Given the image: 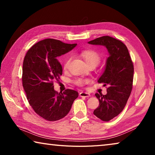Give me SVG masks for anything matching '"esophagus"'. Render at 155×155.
I'll return each mask as SVG.
<instances>
[{"label": "esophagus", "mask_w": 155, "mask_h": 155, "mask_svg": "<svg viewBox=\"0 0 155 155\" xmlns=\"http://www.w3.org/2000/svg\"><path fill=\"white\" fill-rule=\"evenodd\" d=\"M79 96L81 97H90V94L89 93H87V92H80L79 94Z\"/></svg>", "instance_id": "1"}]
</instances>
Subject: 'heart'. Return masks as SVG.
<instances>
[{
    "mask_svg": "<svg viewBox=\"0 0 155 155\" xmlns=\"http://www.w3.org/2000/svg\"><path fill=\"white\" fill-rule=\"evenodd\" d=\"M81 55L85 60V62L87 63L88 65L91 64H95L96 65L99 64L100 61H101V56H100L99 53L97 51H94V50L91 49H87V50H84V51H81ZM71 61V57H69L65 59L64 64V68L65 70H66L69 66L70 62ZM75 83L77 85L82 86L85 83L87 82V80L83 79V78H77L75 81Z\"/></svg>",
    "mask_w": 155,
    "mask_h": 155,
    "instance_id": "1",
    "label": "heart"
}]
</instances>
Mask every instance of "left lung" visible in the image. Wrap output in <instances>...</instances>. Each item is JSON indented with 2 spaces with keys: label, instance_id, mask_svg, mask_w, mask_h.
<instances>
[{
  "label": "left lung",
  "instance_id": "obj_1",
  "mask_svg": "<svg viewBox=\"0 0 155 155\" xmlns=\"http://www.w3.org/2000/svg\"><path fill=\"white\" fill-rule=\"evenodd\" d=\"M104 46L109 52L105 70L98 81L107 85L106 95L96 93L99 106L94 114L103 121L108 122L124 109L133 88L134 66L125 44L117 39L103 36L88 42Z\"/></svg>",
  "mask_w": 155,
  "mask_h": 155
}]
</instances>
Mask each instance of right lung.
<instances>
[{
  "mask_svg": "<svg viewBox=\"0 0 155 155\" xmlns=\"http://www.w3.org/2000/svg\"><path fill=\"white\" fill-rule=\"evenodd\" d=\"M76 45L45 39L31 46L25 57L22 81L27 98L34 111L48 121L64 117L78 96V91L70 89L58 93L53 85V81H58L62 75L57 58Z\"/></svg>",
  "mask_w": 155,
  "mask_h": 155,
  "instance_id": "right-lung-1",
  "label": "right lung"
}]
</instances>
